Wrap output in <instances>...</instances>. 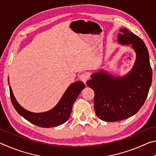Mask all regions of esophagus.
<instances>
[{"instance_id": "1", "label": "esophagus", "mask_w": 156, "mask_h": 156, "mask_svg": "<svg viewBox=\"0 0 156 156\" xmlns=\"http://www.w3.org/2000/svg\"><path fill=\"white\" fill-rule=\"evenodd\" d=\"M79 79H80L82 82H83L84 83H86V82L89 79V76L87 74V73H82V74H80V76H79Z\"/></svg>"}]
</instances>
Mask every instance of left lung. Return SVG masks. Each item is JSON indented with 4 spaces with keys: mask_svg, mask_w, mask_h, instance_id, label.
Instances as JSON below:
<instances>
[{
    "mask_svg": "<svg viewBox=\"0 0 156 156\" xmlns=\"http://www.w3.org/2000/svg\"><path fill=\"white\" fill-rule=\"evenodd\" d=\"M118 40L131 44L136 61L129 74L116 78L103 72L94 73L87 84L94 91V108L98 117L106 122L125 120L138 112L144 105L152 82L149 52L142 39L126 29L120 30Z\"/></svg>",
    "mask_w": 156,
    "mask_h": 156,
    "instance_id": "1",
    "label": "left lung"
}]
</instances>
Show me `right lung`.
<instances>
[{"label": "right lung", "mask_w": 156, "mask_h": 156, "mask_svg": "<svg viewBox=\"0 0 156 156\" xmlns=\"http://www.w3.org/2000/svg\"><path fill=\"white\" fill-rule=\"evenodd\" d=\"M84 87L85 85L81 81L72 84L56 107L49 112L39 113L28 112L23 109L15 99L10 87L9 94L13 106L20 115L36 126L49 128L62 125L69 119L72 113L73 102Z\"/></svg>", "instance_id": "obj_1"}]
</instances>
